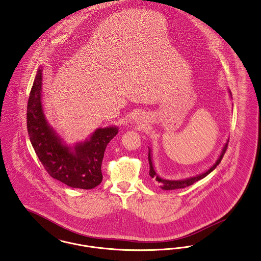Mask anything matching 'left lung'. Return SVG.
<instances>
[{
  "mask_svg": "<svg viewBox=\"0 0 261 261\" xmlns=\"http://www.w3.org/2000/svg\"><path fill=\"white\" fill-rule=\"evenodd\" d=\"M227 149H228V143L225 145V147H224V149H223V152L220 154V156H219V159L217 160L216 164H215L213 167H211L210 169H208L206 172H204V173H202V174H200V175H197V176H193V177H191V178L184 179V180H167V179H164V178H161L160 176H158L156 173H155V171H154V169H153V163H152V159H151V151L149 150V155H148L149 164H150V171H149V174H150V176H151L152 178H153L154 180H156L158 182L162 184V188L165 189V190H172V189L184 188V187H186V186H189V185H191V184L198 181L200 179L204 178V177L207 176L211 171H213V170L217 168V166L221 163V161H222L224 154L226 153Z\"/></svg>",
  "mask_w": 261,
  "mask_h": 261,
  "instance_id": "obj_1",
  "label": "left lung"
}]
</instances>
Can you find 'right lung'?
<instances>
[{"instance_id":"obj_1","label":"right lung","mask_w":261,"mask_h":261,"mask_svg":"<svg viewBox=\"0 0 261 261\" xmlns=\"http://www.w3.org/2000/svg\"><path fill=\"white\" fill-rule=\"evenodd\" d=\"M42 70L39 69L28 103L27 121L31 145L47 172L73 188L92 189L102 180L101 163L116 127L98 128L90 140L77 144L75 151L62 144L47 124L41 106Z\"/></svg>"}]
</instances>
